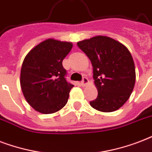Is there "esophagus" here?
Listing matches in <instances>:
<instances>
[{"mask_svg": "<svg viewBox=\"0 0 152 152\" xmlns=\"http://www.w3.org/2000/svg\"><path fill=\"white\" fill-rule=\"evenodd\" d=\"M88 82H89V80H88V78L86 77H84L83 78H82V82H81V86H86V85L88 84Z\"/></svg>", "mask_w": 152, "mask_h": 152, "instance_id": "obj_1", "label": "esophagus"}]
</instances>
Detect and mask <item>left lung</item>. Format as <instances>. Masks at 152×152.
<instances>
[{
	"label": "left lung",
	"mask_w": 152,
	"mask_h": 152,
	"mask_svg": "<svg viewBox=\"0 0 152 152\" xmlns=\"http://www.w3.org/2000/svg\"><path fill=\"white\" fill-rule=\"evenodd\" d=\"M93 66L97 97L89 102L94 109L109 113L120 109L130 97L136 82L133 58L128 48L107 36L77 42Z\"/></svg>",
	"instance_id": "8db88e82"
}]
</instances>
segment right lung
I'll use <instances>...</instances> for the list:
<instances>
[{"label": "right lung", "instance_id": "obj_1", "mask_svg": "<svg viewBox=\"0 0 152 152\" xmlns=\"http://www.w3.org/2000/svg\"><path fill=\"white\" fill-rule=\"evenodd\" d=\"M72 47L70 42L48 39L26 55L20 71L21 89L26 101L36 111L54 113L67 103L74 86L66 78L63 60Z\"/></svg>", "mask_w": 152, "mask_h": 152}]
</instances>
